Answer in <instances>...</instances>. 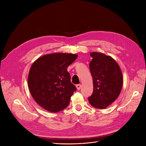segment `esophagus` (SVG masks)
<instances>
[{"label":"esophagus","instance_id":"34e87169","mask_svg":"<svg viewBox=\"0 0 146 146\" xmlns=\"http://www.w3.org/2000/svg\"><path fill=\"white\" fill-rule=\"evenodd\" d=\"M81 86H82V85H80V84H78V85H76L77 89L78 90H80V88H81Z\"/></svg>","mask_w":146,"mask_h":146}]
</instances>
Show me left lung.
Wrapping results in <instances>:
<instances>
[{
  "instance_id": "8db88e82",
  "label": "left lung",
  "mask_w": 146,
  "mask_h": 146,
  "mask_svg": "<svg viewBox=\"0 0 146 146\" xmlns=\"http://www.w3.org/2000/svg\"><path fill=\"white\" fill-rule=\"evenodd\" d=\"M90 63L93 80V92L88 98L96 108L104 109L111 105L120 94L123 77L120 67L110 56L102 53L92 52Z\"/></svg>"
}]
</instances>
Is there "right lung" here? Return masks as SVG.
Wrapping results in <instances>:
<instances>
[{
    "label": "right lung",
    "mask_w": 146,
    "mask_h": 146,
    "mask_svg": "<svg viewBox=\"0 0 146 146\" xmlns=\"http://www.w3.org/2000/svg\"><path fill=\"white\" fill-rule=\"evenodd\" d=\"M77 54L54 53L39 57L33 63L28 76L32 98L48 111L56 113L68 107L76 87L70 82L67 68Z\"/></svg>",
    "instance_id": "obj_1"
}]
</instances>
